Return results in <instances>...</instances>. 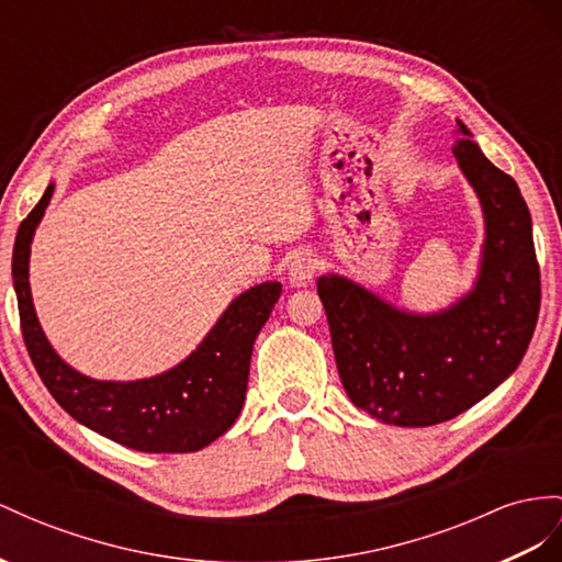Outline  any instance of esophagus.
Masks as SVG:
<instances>
[{"label":"esophagus","instance_id":"34e87169","mask_svg":"<svg viewBox=\"0 0 562 562\" xmlns=\"http://www.w3.org/2000/svg\"><path fill=\"white\" fill-rule=\"evenodd\" d=\"M315 272H318V258H315V254L308 249L296 251L290 258V266H286V276H290V282L294 286L308 284L315 278Z\"/></svg>","mask_w":562,"mask_h":562}]
</instances>
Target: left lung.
Listing matches in <instances>:
<instances>
[{
    "instance_id": "left-lung-1",
    "label": "left lung",
    "mask_w": 562,
    "mask_h": 562,
    "mask_svg": "<svg viewBox=\"0 0 562 562\" xmlns=\"http://www.w3.org/2000/svg\"><path fill=\"white\" fill-rule=\"evenodd\" d=\"M458 121L453 154L484 211L486 239L474 290L441 313L398 311L341 276L318 294L344 390L372 418L429 427L456 418L513 375L535 335L541 272L520 187Z\"/></svg>"
}]
</instances>
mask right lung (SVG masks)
I'll return each mask as SVG.
<instances>
[{
  "instance_id": "1",
  "label": "right lung",
  "mask_w": 562,
  "mask_h": 562,
  "mask_svg": "<svg viewBox=\"0 0 562 562\" xmlns=\"http://www.w3.org/2000/svg\"><path fill=\"white\" fill-rule=\"evenodd\" d=\"M54 192L49 184L21 223L13 244V290L25 349L37 375L70 418L144 453H190L233 427L244 406L254 341L278 304L282 284L263 282L239 294L180 366L149 380L102 382L80 375L52 349L37 323L27 258L35 227Z\"/></svg>"
}]
</instances>
